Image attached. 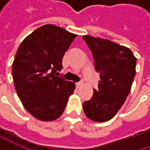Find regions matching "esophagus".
<instances>
[{"label": "esophagus", "instance_id": "34e87169", "mask_svg": "<svg viewBox=\"0 0 150 150\" xmlns=\"http://www.w3.org/2000/svg\"><path fill=\"white\" fill-rule=\"evenodd\" d=\"M82 85H83V83H81V82H80V83H76V86H77V88H80V87H81Z\"/></svg>", "mask_w": 150, "mask_h": 150}]
</instances>
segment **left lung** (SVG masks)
<instances>
[{
	"label": "left lung",
	"mask_w": 150,
	"mask_h": 150,
	"mask_svg": "<svg viewBox=\"0 0 150 150\" xmlns=\"http://www.w3.org/2000/svg\"><path fill=\"white\" fill-rule=\"evenodd\" d=\"M83 38L100 73L98 90H93L92 98L83 103L84 113L94 122H106L115 116L129 94L137 59L129 48L108 39L89 35Z\"/></svg>",
	"instance_id": "8db88e82"
}]
</instances>
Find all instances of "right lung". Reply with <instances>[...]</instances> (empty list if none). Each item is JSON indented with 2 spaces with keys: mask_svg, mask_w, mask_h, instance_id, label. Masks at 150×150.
<instances>
[{
  "mask_svg": "<svg viewBox=\"0 0 150 150\" xmlns=\"http://www.w3.org/2000/svg\"><path fill=\"white\" fill-rule=\"evenodd\" d=\"M78 35L47 24L38 27L21 43L12 63L16 93L24 108L41 121L60 117L76 88L57 77L64 53Z\"/></svg>",
  "mask_w": 150,
  "mask_h": 150,
  "instance_id": "obj_1",
  "label": "right lung"
}]
</instances>
